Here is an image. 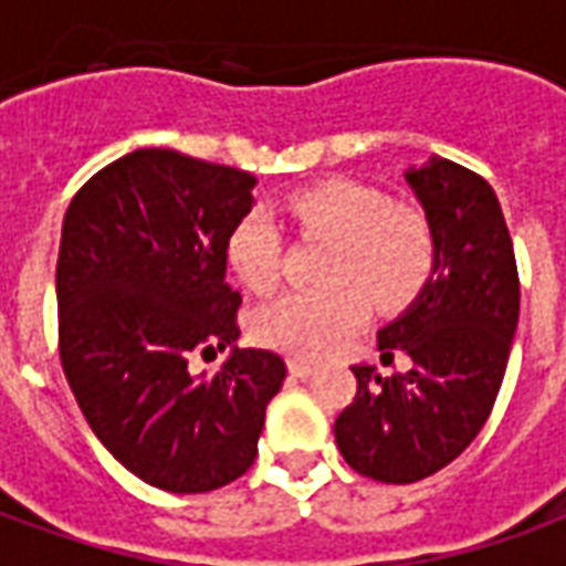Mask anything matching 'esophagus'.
Returning a JSON list of instances; mask_svg holds the SVG:
<instances>
[{"label": "esophagus", "mask_w": 566, "mask_h": 566, "mask_svg": "<svg viewBox=\"0 0 566 566\" xmlns=\"http://www.w3.org/2000/svg\"><path fill=\"white\" fill-rule=\"evenodd\" d=\"M287 369H291V376H296V379H306V376L315 373V364H308L303 357H291V360H287Z\"/></svg>", "instance_id": "1"}]
</instances>
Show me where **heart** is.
I'll return each mask as SVG.
<instances>
[{
    "label": "heart",
    "instance_id": "heart-1",
    "mask_svg": "<svg viewBox=\"0 0 566 566\" xmlns=\"http://www.w3.org/2000/svg\"><path fill=\"white\" fill-rule=\"evenodd\" d=\"M300 233L327 239L315 291H291L254 315L258 343L294 357H324L364 327L369 303L381 312L406 306L433 263V235L412 209L388 206L357 181H321L282 202ZM239 282L270 294L282 279V233L266 211H248L227 239Z\"/></svg>",
    "mask_w": 566,
    "mask_h": 566
}]
</instances>
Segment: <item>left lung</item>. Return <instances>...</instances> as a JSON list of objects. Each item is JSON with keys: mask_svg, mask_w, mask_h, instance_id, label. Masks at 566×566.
Segmentation results:
<instances>
[{"mask_svg": "<svg viewBox=\"0 0 566 566\" xmlns=\"http://www.w3.org/2000/svg\"><path fill=\"white\" fill-rule=\"evenodd\" d=\"M403 178L433 235V263L403 315L379 331V348L381 364L403 352L412 367H352L357 394L333 424L345 463L388 485L433 475L473 442L518 327L515 251L491 185L442 157Z\"/></svg>", "mask_w": 566, "mask_h": 566, "instance_id": "left-lung-1", "label": "left lung"}]
</instances>
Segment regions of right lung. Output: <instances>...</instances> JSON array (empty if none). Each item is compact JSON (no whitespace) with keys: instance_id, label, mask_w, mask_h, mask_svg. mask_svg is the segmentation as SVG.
<instances>
[{"instance_id":"1","label":"right lung","mask_w":566,"mask_h":566,"mask_svg":"<svg viewBox=\"0 0 566 566\" xmlns=\"http://www.w3.org/2000/svg\"><path fill=\"white\" fill-rule=\"evenodd\" d=\"M258 178L169 148L108 163L69 202L56 258L60 360L87 424L129 473L172 494L230 485L258 454L287 367L235 348L227 239ZM231 352L190 374L193 350Z\"/></svg>"}]
</instances>
